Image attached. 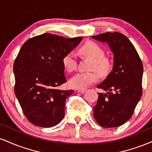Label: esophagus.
Here are the masks:
<instances>
[{
  "mask_svg": "<svg viewBox=\"0 0 152 152\" xmlns=\"http://www.w3.org/2000/svg\"><path fill=\"white\" fill-rule=\"evenodd\" d=\"M85 91H86V89H80V88H75V91L76 92V93H84Z\"/></svg>",
  "mask_w": 152,
  "mask_h": 152,
  "instance_id": "obj_1",
  "label": "esophagus"
}]
</instances>
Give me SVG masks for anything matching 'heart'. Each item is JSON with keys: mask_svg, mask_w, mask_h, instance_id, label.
Returning <instances> with one entry per match:
<instances>
[{"mask_svg": "<svg viewBox=\"0 0 152 152\" xmlns=\"http://www.w3.org/2000/svg\"><path fill=\"white\" fill-rule=\"evenodd\" d=\"M78 51L81 56L90 59L88 65V70L90 71L75 74L71 78L70 85L74 88L84 89L98 81V75L94 71L100 74H106L111 69V61L104 55V48L94 41H87L79 47ZM61 62L64 68L68 72L74 71L77 66V58L73 52L64 54Z\"/></svg>", "mask_w": 152, "mask_h": 152, "instance_id": "heart-1", "label": "heart"}]
</instances>
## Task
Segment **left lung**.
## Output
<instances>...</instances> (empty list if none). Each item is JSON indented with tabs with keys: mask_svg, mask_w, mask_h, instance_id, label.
<instances>
[{
	"mask_svg": "<svg viewBox=\"0 0 152 152\" xmlns=\"http://www.w3.org/2000/svg\"><path fill=\"white\" fill-rule=\"evenodd\" d=\"M92 38L107 43L114 56L112 71L97 86L107 93H99L94 118L105 128L119 126L132 117L142 97V60L133 44L121 33L107 32Z\"/></svg>",
	"mask_w": 152,
	"mask_h": 152,
	"instance_id": "1",
	"label": "left lung"
}]
</instances>
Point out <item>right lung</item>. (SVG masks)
<instances>
[{
    "label": "right lung",
    "instance_id": "add662e5",
    "mask_svg": "<svg viewBox=\"0 0 152 152\" xmlns=\"http://www.w3.org/2000/svg\"><path fill=\"white\" fill-rule=\"evenodd\" d=\"M82 37L43 34L24 43L13 64L14 92L24 115L40 127L56 126L64 117L65 102L73 90H59L66 82L61 59Z\"/></svg>",
    "mask_w": 152,
    "mask_h": 152
}]
</instances>
